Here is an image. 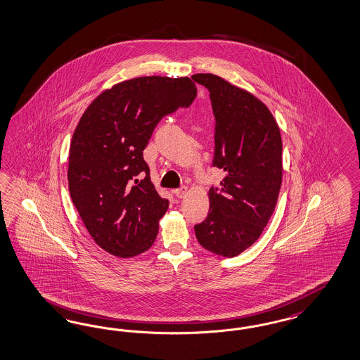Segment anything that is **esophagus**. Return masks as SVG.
Returning <instances> with one entry per match:
<instances>
[{"label": "esophagus", "mask_w": 360, "mask_h": 360, "mask_svg": "<svg viewBox=\"0 0 360 360\" xmlns=\"http://www.w3.org/2000/svg\"><path fill=\"white\" fill-rule=\"evenodd\" d=\"M174 194H175L178 198H184L187 194V187L182 186L179 187V188H175V190H174Z\"/></svg>", "instance_id": "34e87169"}]
</instances>
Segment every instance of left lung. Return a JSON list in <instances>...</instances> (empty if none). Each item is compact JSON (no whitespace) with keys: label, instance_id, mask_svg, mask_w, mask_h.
Returning a JSON list of instances; mask_svg holds the SVG:
<instances>
[{"label":"left lung","instance_id":"1","mask_svg":"<svg viewBox=\"0 0 360 360\" xmlns=\"http://www.w3.org/2000/svg\"><path fill=\"white\" fill-rule=\"evenodd\" d=\"M216 117L213 166L225 172L221 188L209 190L210 210L195 225L209 252L234 257L259 240L278 198L283 181V142L269 108L250 92L213 73H197Z\"/></svg>","mask_w":360,"mask_h":360}]
</instances>
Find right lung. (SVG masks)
Here are the masks:
<instances>
[{"instance_id":"1","label":"right lung","mask_w":360,"mask_h":360,"mask_svg":"<svg viewBox=\"0 0 360 360\" xmlns=\"http://www.w3.org/2000/svg\"><path fill=\"white\" fill-rule=\"evenodd\" d=\"M195 96L190 77H135L103 91L80 117L70 147V194L105 252L129 259L154 244L169 201L150 179L143 150L159 120Z\"/></svg>"}]
</instances>
